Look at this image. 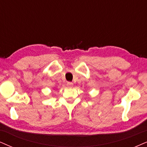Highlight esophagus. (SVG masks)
Instances as JSON below:
<instances>
[{"label":"esophagus","mask_w":147,"mask_h":147,"mask_svg":"<svg viewBox=\"0 0 147 147\" xmlns=\"http://www.w3.org/2000/svg\"><path fill=\"white\" fill-rule=\"evenodd\" d=\"M67 87H72V82H70V81H68L67 82Z\"/></svg>","instance_id":"esophagus-1"}]
</instances>
